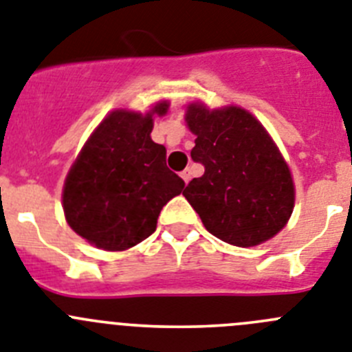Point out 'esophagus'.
I'll return each mask as SVG.
<instances>
[{"mask_svg":"<svg viewBox=\"0 0 352 352\" xmlns=\"http://www.w3.org/2000/svg\"><path fill=\"white\" fill-rule=\"evenodd\" d=\"M182 178H183V182H185V183L190 182V178H192V170L188 169V167H186V169L183 170V173H182Z\"/></svg>","mask_w":352,"mask_h":352,"instance_id":"1","label":"esophagus"}]
</instances>
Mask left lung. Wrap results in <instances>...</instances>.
<instances>
[{"label": "left lung", "instance_id": "8db88e82", "mask_svg": "<svg viewBox=\"0 0 352 352\" xmlns=\"http://www.w3.org/2000/svg\"><path fill=\"white\" fill-rule=\"evenodd\" d=\"M185 121L197 135L190 157L204 166L183 195L219 239L256 247L280 232L294 208V183L270 133L236 105L186 107Z\"/></svg>", "mask_w": 352, "mask_h": 352}]
</instances>
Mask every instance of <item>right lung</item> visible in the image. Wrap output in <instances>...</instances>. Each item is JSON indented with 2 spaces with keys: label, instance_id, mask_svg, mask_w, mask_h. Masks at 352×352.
Here are the masks:
<instances>
[{
  "label": "right lung",
  "instance_id": "add662e5",
  "mask_svg": "<svg viewBox=\"0 0 352 352\" xmlns=\"http://www.w3.org/2000/svg\"><path fill=\"white\" fill-rule=\"evenodd\" d=\"M118 109L89 135L63 186L68 226L88 243L120 252L153 234L162 208L183 192L185 182L166 166V148L151 141L153 114Z\"/></svg>",
  "mask_w": 352,
  "mask_h": 352
}]
</instances>
